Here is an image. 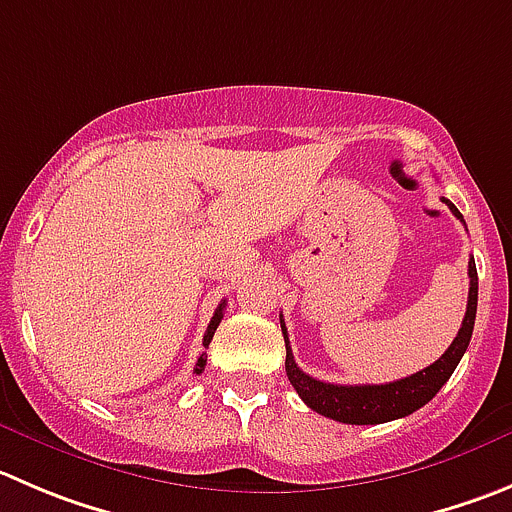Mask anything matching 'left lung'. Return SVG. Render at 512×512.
Here are the masks:
<instances>
[{
  "instance_id": "left-lung-1",
  "label": "left lung",
  "mask_w": 512,
  "mask_h": 512,
  "mask_svg": "<svg viewBox=\"0 0 512 512\" xmlns=\"http://www.w3.org/2000/svg\"><path fill=\"white\" fill-rule=\"evenodd\" d=\"M442 203H447L452 216L462 221V213L457 211L455 203H450L447 198H442ZM467 276H470V291H467L465 319H462L460 332L452 339L447 352L422 372H415L412 377L397 379V382L389 384H332L309 377L294 362L289 337H286V324L281 319V332H284L286 342V374H289L291 387L299 392V397L311 410L329 417V420L344 422V425H382V422L399 420V417H407L420 410L450 379V374L455 372L462 354H465L467 344H470L475 311H478V269H475V259L467 261Z\"/></svg>"
}]
</instances>
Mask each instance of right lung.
Returning <instances> with one entry per match:
<instances>
[{"label":"right lung","instance_id":"1","mask_svg":"<svg viewBox=\"0 0 512 512\" xmlns=\"http://www.w3.org/2000/svg\"><path fill=\"white\" fill-rule=\"evenodd\" d=\"M223 306H226V301H221V304H218L216 314H213L211 324H208V329H206V337H203V347H208V344H211L213 334H216L218 324H221V319H223ZM203 367H206V357H203V354H201V359H198V364H196V372L201 374V369H203Z\"/></svg>","mask_w":512,"mask_h":512}]
</instances>
